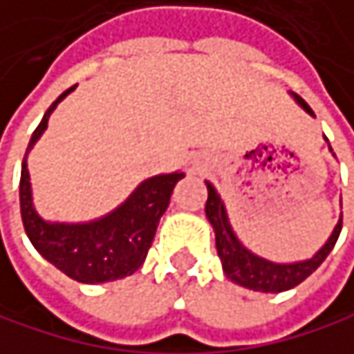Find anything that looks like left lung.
Returning a JSON list of instances; mask_svg holds the SVG:
<instances>
[{
	"mask_svg": "<svg viewBox=\"0 0 354 354\" xmlns=\"http://www.w3.org/2000/svg\"><path fill=\"white\" fill-rule=\"evenodd\" d=\"M290 97L295 99V103L305 109L311 118H315L313 109L295 93H290ZM328 140V138H326ZM328 149L332 151L330 142ZM334 155V153H332ZM336 157V155H334ZM207 185V203H205V216L214 228L216 234V249H218V257L222 259V270L226 274L228 280H232L239 286H245L249 290H257V292H284L290 290L295 286H299L305 278H309L322 263L324 259L330 255V251L334 249L340 230H342V214L332 230V234L328 236V241L322 245V249H317L309 259H299V261H272L266 259L257 253H253L234 232L228 209L224 199L220 197V193L216 191V187L205 180ZM342 207V201H340Z\"/></svg>",
	"mask_w": 354,
	"mask_h": 354,
	"instance_id": "8db88e82",
	"label": "left lung"
}]
</instances>
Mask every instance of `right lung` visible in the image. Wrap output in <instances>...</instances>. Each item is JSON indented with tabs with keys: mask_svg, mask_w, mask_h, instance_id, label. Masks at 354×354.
Returning a JSON list of instances; mask_svg holds the SVG:
<instances>
[{
	"mask_svg": "<svg viewBox=\"0 0 354 354\" xmlns=\"http://www.w3.org/2000/svg\"><path fill=\"white\" fill-rule=\"evenodd\" d=\"M76 86L64 91L45 111L41 124L30 136L22 174H20V214L32 247L64 272L82 284H101L132 276L142 263L153 243L157 224L169 205V197L185 174L169 171L142 180L115 209L88 222H51L45 220L32 201L28 174V153L43 136L49 115Z\"/></svg>",
	"mask_w": 354,
	"mask_h": 354,
	"instance_id": "1",
	"label": "right lung"
}]
</instances>
